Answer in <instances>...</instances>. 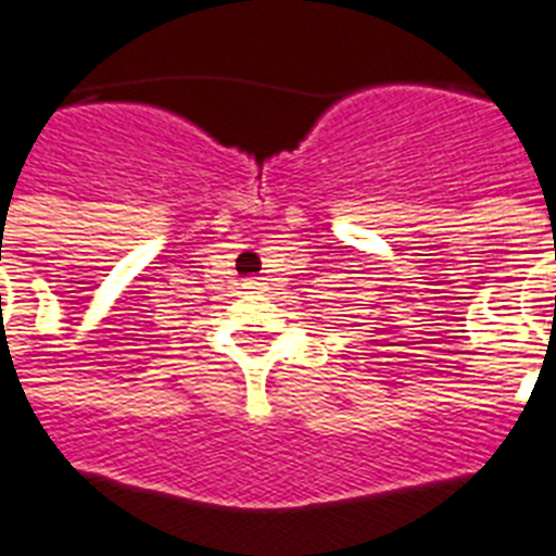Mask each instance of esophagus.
Masks as SVG:
<instances>
[{"mask_svg": "<svg viewBox=\"0 0 556 556\" xmlns=\"http://www.w3.org/2000/svg\"><path fill=\"white\" fill-rule=\"evenodd\" d=\"M244 288H250V291H260V288H265V279H262V277L244 279Z\"/></svg>", "mask_w": 556, "mask_h": 556, "instance_id": "esophagus-1", "label": "esophagus"}]
</instances>
